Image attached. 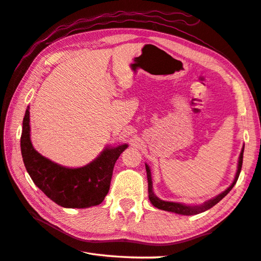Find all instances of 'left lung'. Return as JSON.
<instances>
[{"mask_svg":"<svg viewBox=\"0 0 261 261\" xmlns=\"http://www.w3.org/2000/svg\"><path fill=\"white\" fill-rule=\"evenodd\" d=\"M243 151H244V146L242 150H241L240 158H239V163H238V171H236L235 178L231 182L230 186L224 191L222 193H220L219 195L215 196L211 200L206 201L203 203V204L200 205H187V204H182V203H178V202H168V201H163L159 198L158 196L155 195L153 192V181H151V173H150V169L147 164L146 165V172H147V180H148V197L151 204H153L155 207L158 209L164 210V211H169V212H174L178 213V215H182V216H193V215H197V213L204 212L206 210L211 209L213 205H216L218 202H220L222 198H224L227 194H228L231 188L234 187V185L236 184L240 176L241 169H242V163H243Z\"/></svg>","mask_w":261,"mask_h":261,"instance_id":"obj_1","label":"left lung"}]
</instances>
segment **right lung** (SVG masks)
Wrapping results in <instances>:
<instances>
[{
	"mask_svg": "<svg viewBox=\"0 0 261 261\" xmlns=\"http://www.w3.org/2000/svg\"><path fill=\"white\" fill-rule=\"evenodd\" d=\"M22 161L34 184L50 200L63 207L85 209L100 204L110 191L116 160L127 144L106 147L98 158L81 168H66L42 156L31 141L30 107L22 121Z\"/></svg>",
	"mask_w": 261,
	"mask_h": 261,
	"instance_id": "right-lung-1",
	"label": "right lung"
}]
</instances>
